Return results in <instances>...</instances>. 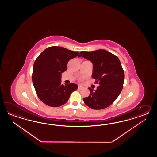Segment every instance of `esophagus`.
Here are the masks:
<instances>
[{"label": "esophagus", "mask_w": 157, "mask_h": 157, "mask_svg": "<svg viewBox=\"0 0 157 157\" xmlns=\"http://www.w3.org/2000/svg\"><path fill=\"white\" fill-rule=\"evenodd\" d=\"M78 89H80V90H81V89H83V87L81 86H80V85H78Z\"/></svg>", "instance_id": "1"}]
</instances>
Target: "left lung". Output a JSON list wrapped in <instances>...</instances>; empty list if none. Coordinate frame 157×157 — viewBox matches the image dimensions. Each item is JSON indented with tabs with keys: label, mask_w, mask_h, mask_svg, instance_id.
Instances as JSON below:
<instances>
[{
	"label": "left lung",
	"mask_w": 157,
	"mask_h": 157,
	"mask_svg": "<svg viewBox=\"0 0 157 157\" xmlns=\"http://www.w3.org/2000/svg\"><path fill=\"white\" fill-rule=\"evenodd\" d=\"M82 57L93 64L92 77L100 86L94 90L89 87L90 95L83 98L87 106L99 110L109 107L118 97L122 90L124 73L118 58L104 49L80 52Z\"/></svg>",
	"instance_id": "1"
}]
</instances>
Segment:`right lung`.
Returning a JSON list of instances; mask_svg holds the SVG:
<instances>
[{"instance_id":"right-lung-1","label":"right lung","mask_w":157,"mask_h":157,"mask_svg":"<svg viewBox=\"0 0 157 157\" xmlns=\"http://www.w3.org/2000/svg\"><path fill=\"white\" fill-rule=\"evenodd\" d=\"M78 54L77 52L54 46L47 48L37 58L32 80L37 95L44 103L49 107H60L77 90L78 85L75 83H61V74L67 70L68 61Z\"/></svg>"}]
</instances>
